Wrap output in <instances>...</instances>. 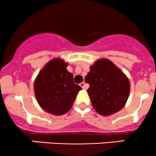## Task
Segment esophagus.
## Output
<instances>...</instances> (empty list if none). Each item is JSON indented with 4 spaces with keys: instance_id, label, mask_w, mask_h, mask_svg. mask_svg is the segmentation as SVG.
I'll use <instances>...</instances> for the list:
<instances>
[{
    "instance_id": "34e87169",
    "label": "esophagus",
    "mask_w": 156,
    "mask_h": 156,
    "mask_svg": "<svg viewBox=\"0 0 156 156\" xmlns=\"http://www.w3.org/2000/svg\"><path fill=\"white\" fill-rule=\"evenodd\" d=\"M80 87H81L83 89H87V86L86 85L85 82H82V83H80Z\"/></svg>"
}]
</instances>
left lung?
Instances as JSON below:
<instances>
[{
	"mask_svg": "<svg viewBox=\"0 0 156 156\" xmlns=\"http://www.w3.org/2000/svg\"><path fill=\"white\" fill-rule=\"evenodd\" d=\"M93 108L101 115L120 111L129 96L130 83L119 68L108 59H100L90 67L85 78Z\"/></svg>",
	"mask_w": 156,
	"mask_h": 156,
	"instance_id": "left-lung-1",
	"label": "left lung"
}]
</instances>
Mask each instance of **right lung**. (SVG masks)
Listing matches in <instances>:
<instances>
[{
	"instance_id": "obj_1",
	"label": "right lung",
	"mask_w": 156,
	"mask_h": 156,
	"mask_svg": "<svg viewBox=\"0 0 156 156\" xmlns=\"http://www.w3.org/2000/svg\"><path fill=\"white\" fill-rule=\"evenodd\" d=\"M67 63L61 58L48 62L39 73L34 81L37 102L44 111L53 115L66 114L73 106L81 87L73 81L68 72Z\"/></svg>"
}]
</instances>
